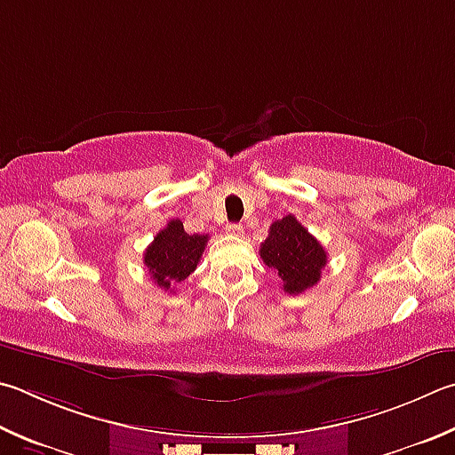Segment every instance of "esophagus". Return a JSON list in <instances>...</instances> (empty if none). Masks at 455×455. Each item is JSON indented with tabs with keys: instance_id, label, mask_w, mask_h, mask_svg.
Returning a JSON list of instances; mask_svg holds the SVG:
<instances>
[{
	"instance_id": "obj_1",
	"label": "esophagus",
	"mask_w": 455,
	"mask_h": 455,
	"mask_svg": "<svg viewBox=\"0 0 455 455\" xmlns=\"http://www.w3.org/2000/svg\"><path fill=\"white\" fill-rule=\"evenodd\" d=\"M243 225H238V222H230V225H227V233L228 235H235V236H238V235H243Z\"/></svg>"
}]
</instances>
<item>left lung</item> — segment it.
I'll use <instances>...</instances> for the list:
<instances>
[{"label": "left lung", "mask_w": 455, "mask_h": 455, "mask_svg": "<svg viewBox=\"0 0 455 455\" xmlns=\"http://www.w3.org/2000/svg\"><path fill=\"white\" fill-rule=\"evenodd\" d=\"M260 259L283 280L288 294H302L316 286L326 267L324 246L304 228L294 214L275 220L267 241L260 244Z\"/></svg>", "instance_id": "8db88e82"}]
</instances>
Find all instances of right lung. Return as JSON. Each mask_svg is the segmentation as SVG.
I'll return each instance as SVG.
<instances>
[{
  "label": "right lung",
  "mask_w": 455,
  "mask_h": 455,
  "mask_svg": "<svg viewBox=\"0 0 455 455\" xmlns=\"http://www.w3.org/2000/svg\"><path fill=\"white\" fill-rule=\"evenodd\" d=\"M206 241L209 235H188L179 219L169 220L143 254V262L155 284L171 291L172 284L185 280L199 264Z\"/></svg>",
  "instance_id": "1"
}]
</instances>
